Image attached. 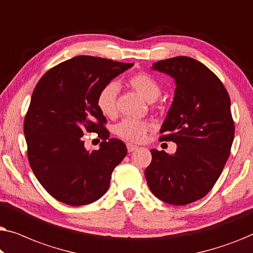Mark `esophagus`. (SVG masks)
I'll return each mask as SVG.
<instances>
[{"instance_id":"obj_1","label":"esophagus","mask_w":253,"mask_h":253,"mask_svg":"<svg viewBox=\"0 0 253 253\" xmlns=\"http://www.w3.org/2000/svg\"><path fill=\"white\" fill-rule=\"evenodd\" d=\"M126 148H127V152H133L138 150V146L136 145H132V144H126Z\"/></svg>"}]
</instances>
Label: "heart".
<instances>
[{"label":"heart","instance_id":"heart-1","mask_svg":"<svg viewBox=\"0 0 253 253\" xmlns=\"http://www.w3.org/2000/svg\"><path fill=\"white\" fill-rule=\"evenodd\" d=\"M127 84L131 88L146 99L154 101L161 94V86L153 76L146 72H138L129 77ZM119 94V85L115 82L107 83L100 88L95 98V103L100 113L107 117H113L116 114V99ZM152 124L147 121L124 119L117 123L114 131L120 138L131 143H139L146 136Z\"/></svg>","mask_w":253,"mask_h":253}]
</instances>
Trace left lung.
Returning a JSON list of instances; mask_svg holds the SVG:
<instances>
[{"instance_id": "8db88e82", "label": "left lung", "mask_w": 253, "mask_h": 253, "mask_svg": "<svg viewBox=\"0 0 253 253\" xmlns=\"http://www.w3.org/2000/svg\"><path fill=\"white\" fill-rule=\"evenodd\" d=\"M153 69L176 82L160 140L174 141L177 150L172 155L151 150L145 177L159 199L186 205L212 190L229 158L235 134L230 98L219 77L191 57L158 61Z\"/></svg>"}]
</instances>
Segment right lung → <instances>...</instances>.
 Returning a JSON list of instances; mask_svg holds the SVG:
<instances>
[{"label":"right lung","mask_w":253,"mask_h":253,"mask_svg":"<svg viewBox=\"0 0 253 253\" xmlns=\"http://www.w3.org/2000/svg\"><path fill=\"white\" fill-rule=\"evenodd\" d=\"M132 65L81 55L49 69L34 87L24 119L27 159L40 184L58 202L87 205L108 190L127 151L122 140L109 138L95 98ZM92 132L104 141L99 150L87 151L82 137Z\"/></svg>","instance_id":"add662e5"}]
</instances>
